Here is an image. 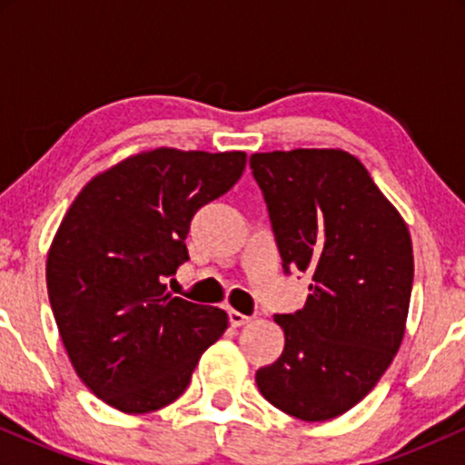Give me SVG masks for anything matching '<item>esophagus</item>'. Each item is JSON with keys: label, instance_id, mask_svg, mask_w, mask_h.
I'll use <instances>...</instances> for the list:
<instances>
[{"label": "esophagus", "instance_id": "obj_1", "mask_svg": "<svg viewBox=\"0 0 465 465\" xmlns=\"http://www.w3.org/2000/svg\"><path fill=\"white\" fill-rule=\"evenodd\" d=\"M251 317H247V314L238 312V311H229V323H232V328H240V325L249 323Z\"/></svg>", "mask_w": 465, "mask_h": 465}]
</instances>
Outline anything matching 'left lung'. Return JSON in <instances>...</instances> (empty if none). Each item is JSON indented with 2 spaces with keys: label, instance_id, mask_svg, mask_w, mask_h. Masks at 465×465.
I'll list each match as a JSON object with an SVG mask.
<instances>
[{
  "label": "left lung",
  "instance_id": "1",
  "mask_svg": "<svg viewBox=\"0 0 465 465\" xmlns=\"http://www.w3.org/2000/svg\"><path fill=\"white\" fill-rule=\"evenodd\" d=\"M249 165L284 273L312 280L302 311L275 314L284 351L255 382L292 418L332 420L371 391L402 343L413 288L407 223L345 151L255 153Z\"/></svg>",
  "mask_w": 465,
  "mask_h": 465
}]
</instances>
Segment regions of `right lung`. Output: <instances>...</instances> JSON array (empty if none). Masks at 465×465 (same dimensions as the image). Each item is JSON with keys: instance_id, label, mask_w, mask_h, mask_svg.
<instances>
[{"instance_id": "obj_1", "label": "right lung", "mask_w": 465, "mask_h": 465, "mask_svg": "<svg viewBox=\"0 0 465 465\" xmlns=\"http://www.w3.org/2000/svg\"><path fill=\"white\" fill-rule=\"evenodd\" d=\"M247 154L157 148L80 190L47 253L50 306L78 378L109 407L151 413L190 385L227 312L165 291L190 223L242 177Z\"/></svg>"}]
</instances>
